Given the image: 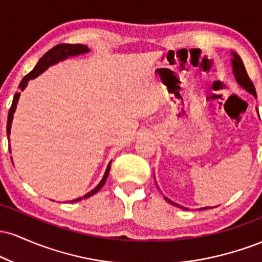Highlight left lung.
<instances>
[{
    "mask_svg": "<svg viewBox=\"0 0 262 262\" xmlns=\"http://www.w3.org/2000/svg\"><path fill=\"white\" fill-rule=\"evenodd\" d=\"M231 65H233V73H234V76H235L236 82L239 83L243 89H245L249 93L254 95V97H256V91H255L254 83H252L251 80L249 79V75H248V73H246L245 66H244V64H243L240 56L237 55L235 52H231ZM165 200H166L169 203L173 204V206L186 209L185 207H182V206H180V204L172 202V201H170L169 198L165 197ZM209 208H213V207H204V208H201V209H209Z\"/></svg>",
    "mask_w": 262,
    "mask_h": 262,
    "instance_id": "left-lung-1",
    "label": "left lung"
}]
</instances>
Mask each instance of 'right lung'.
<instances>
[{
  "mask_svg": "<svg viewBox=\"0 0 262 262\" xmlns=\"http://www.w3.org/2000/svg\"><path fill=\"white\" fill-rule=\"evenodd\" d=\"M89 52H90L89 48H87L86 45H82V44H58V45H55L53 49H50L49 52H47L43 56H41L40 60L38 61V64L35 65V68L33 69V70L28 75H26V76L23 77V80L20 81L19 86H18V87L20 89V91H23V90L26 89L27 82H28L29 80L35 79V77L39 76V75H40L41 73H44V71L47 70L49 66L56 64V62H59V61H62V60L68 59L69 56H76V55H80V54H86ZM19 96H20V92H17L16 95H14L13 101H12V106L10 108V112H8L7 137H10L12 121H13V113H14V111H16L17 102H18V100H19ZM110 169H111V162L108 164L106 172H104L103 177H102L101 182L98 183V185L96 186V187L93 188L92 191H90L89 193L85 194V196L79 197V198H76V200L70 201V202H79V201H81V200H85V198H89V197L93 196L95 193H97V192L100 191L102 187H103L104 183H106L108 173H110Z\"/></svg>",
  "mask_w": 262,
  "mask_h": 262,
  "instance_id": "1",
  "label": "right lung"
}]
</instances>
